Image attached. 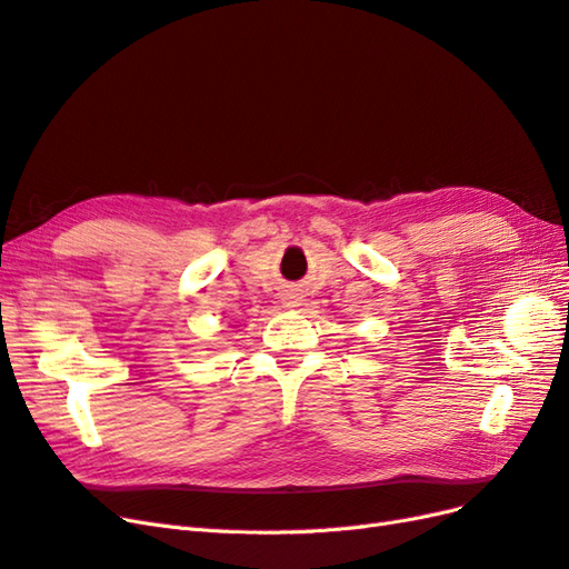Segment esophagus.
I'll return each instance as SVG.
<instances>
[{"mask_svg":"<svg viewBox=\"0 0 569 569\" xmlns=\"http://www.w3.org/2000/svg\"><path fill=\"white\" fill-rule=\"evenodd\" d=\"M299 301H301V297L297 295V291H287V295L282 297V303H284L287 308H295V306H299Z\"/></svg>","mask_w":569,"mask_h":569,"instance_id":"1","label":"esophagus"}]
</instances>
